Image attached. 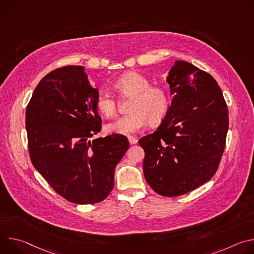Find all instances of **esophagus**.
<instances>
[{
	"instance_id": "1",
	"label": "esophagus",
	"mask_w": 254,
	"mask_h": 254,
	"mask_svg": "<svg viewBox=\"0 0 254 254\" xmlns=\"http://www.w3.org/2000/svg\"><path fill=\"white\" fill-rule=\"evenodd\" d=\"M127 138H128V141H129L130 144H134V143L137 142V138L134 137V136H128Z\"/></svg>"
}]
</instances>
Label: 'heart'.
I'll return each mask as SVG.
<instances>
[{
  "label": "heart",
  "mask_w": 254,
  "mask_h": 254,
  "mask_svg": "<svg viewBox=\"0 0 254 254\" xmlns=\"http://www.w3.org/2000/svg\"><path fill=\"white\" fill-rule=\"evenodd\" d=\"M115 89L125 97H131L128 107L129 114L120 117L104 127L107 133L131 134L139 131L149 123L151 126L160 125L166 118L170 107V94L166 87L151 85V81L136 72H128L114 84ZM97 111L106 118L117 113L115 97L105 90L96 97Z\"/></svg>",
  "instance_id": "1"
}]
</instances>
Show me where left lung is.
<instances>
[{
	"instance_id": "8db88e82",
	"label": "left lung",
	"mask_w": 254,
	"mask_h": 254,
	"mask_svg": "<svg viewBox=\"0 0 254 254\" xmlns=\"http://www.w3.org/2000/svg\"><path fill=\"white\" fill-rule=\"evenodd\" d=\"M167 82L173 100L158 128L139 138L143 175L158 194L184 195L214 176L221 161L229 126L220 87L207 72L177 60Z\"/></svg>"
}]
</instances>
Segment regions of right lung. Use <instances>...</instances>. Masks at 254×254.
<instances>
[{
	"label": "right lung",
	"instance_id": "add662e5",
	"mask_svg": "<svg viewBox=\"0 0 254 254\" xmlns=\"http://www.w3.org/2000/svg\"><path fill=\"white\" fill-rule=\"evenodd\" d=\"M97 94L83 66H64L42 78L26 110L34 168L75 204L99 203L110 195L115 169L129 146L119 133L89 139L101 129Z\"/></svg>",
	"mask_w": 254,
	"mask_h": 254
}]
</instances>
